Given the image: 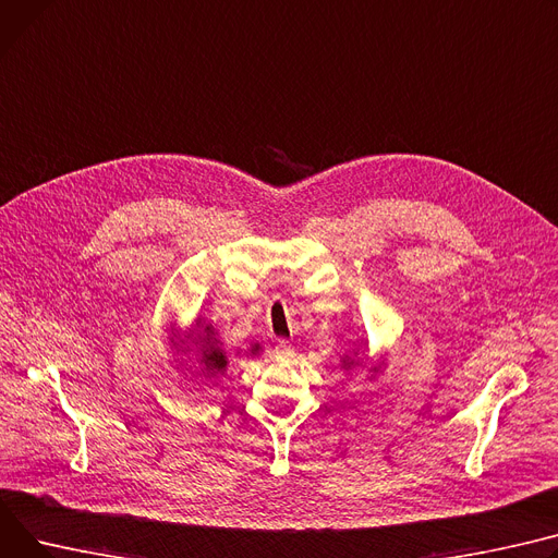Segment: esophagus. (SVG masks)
<instances>
[{"label": "esophagus", "mask_w": 558, "mask_h": 558, "mask_svg": "<svg viewBox=\"0 0 558 558\" xmlns=\"http://www.w3.org/2000/svg\"><path fill=\"white\" fill-rule=\"evenodd\" d=\"M289 356H293V345L289 341H278L276 359H289Z\"/></svg>", "instance_id": "1"}]
</instances>
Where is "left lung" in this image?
I'll list each match as a JSON object with an SVG mask.
<instances>
[{"instance_id": "obj_1", "label": "left lung", "mask_w": 558, "mask_h": 558, "mask_svg": "<svg viewBox=\"0 0 558 558\" xmlns=\"http://www.w3.org/2000/svg\"><path fill=\"white\" fill-rule=\"evenodd\" d=\"M356 356V354H354ZM354 356H343L341 359V367L343 369H352V367H359L361 363H365V361H361V359H354ZM381 363L379 365H373V367H369V373H373V375H377V373H381ZM369 379H373V377H369Z\"/></svg>"}]
</instances>
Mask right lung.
<instances>
[{
  "label": "right lung",
  "instance_id": "1",
  "mask_svg": "<svg viewBox=\"0 0 558 558\" xmlns=\"http://www.w3.org/2000/svg\"><path fill=\"white\" fill-rule=\"evenodd\" d=\"M174 331V339H172V345L177 348V354L179 356H185V354H191V352H195L193 356L197 359V363H199V367H202V377L204 379H215V377H221L227 373V367H229V356H227V352L221 350V343H219V339H217V329L210 325V323H206V320H202V318H197L195 320V327L185 333V337L181 339V343H177L179 339V329H172ZM259 343H253L251 348H248V352H246V356L251 354H259ZM183 361V359H181Z\"/></svg>",
  "mask_w": 558,
  "mask_h": 558
}]
</instances>
